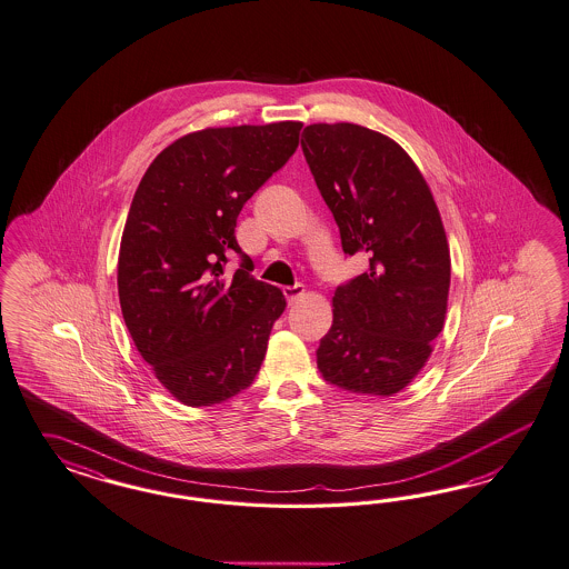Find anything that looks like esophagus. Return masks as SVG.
<instances>
[{"label":"esophagus","mask_w":569,"mask_h":569,"mask_svg":"<svg viewBox=\"0 0 569 569\" xmlns=\"http://www.w3.org/2000/svg\"><path fill=\"white\" fill-rule=\"evenodd\" d=\"M305 293V286L302 283H296V286H286L283 288V296H286V300L292 305V302H296L300 296Z\"/></svg>","instance_id":"obj_1"}]
</instances>
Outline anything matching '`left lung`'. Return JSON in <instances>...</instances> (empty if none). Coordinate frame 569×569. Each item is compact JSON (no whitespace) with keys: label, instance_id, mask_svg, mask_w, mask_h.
<instances>
[{"label":"left lung","instance_id":"8db88e82","mask_svg":"<svg viewBox=\"0 0 569 569\" xmlns=\"http://www.w3.org/2000/svg\"><path fill=\"white\" fill-rule=\"evenodd\" d=\"M300 143L345 254L369 257V269L333 293L317 367L348 392L392 397L421 371L445 328L450 252L440 212L395 139L352 122H317Z\"/></svg>","mask_w":569,"mask_h":569}]
</instances>
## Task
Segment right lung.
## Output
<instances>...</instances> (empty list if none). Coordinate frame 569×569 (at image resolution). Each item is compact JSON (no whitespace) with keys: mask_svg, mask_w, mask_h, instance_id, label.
<instances>
[{"mask_svg":"<svg viewBox=\"0 0 569 569\" xmlns=\"http://www.w3.org/2000/svg\"><path fill=\"white\" fill-rule=\"evenodd\" d=\"M302 122L204 129L172 141L139 181L119 252L122 319L158 381L188 407L240 395L286 309L236 240L243 204L298 148ZM238 253L241 269L223 267Z\"/></svg>","mask_w":569,"mask_h":569,"instance_id":"add662e5","label":"right lung"}]
</instances>
